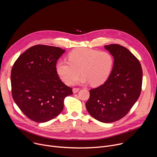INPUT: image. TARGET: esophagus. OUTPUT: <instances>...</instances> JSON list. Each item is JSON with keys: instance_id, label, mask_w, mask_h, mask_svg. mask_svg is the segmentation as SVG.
<instances>
[{"instance_id": "34e87169", "label": "esophagus", "mask_w": 157, "mask_h": 157, "mask_svg": "<svg viewBox=\"0 0 157 157\" xmlns=\"http://www.w3.org/2000/svg\"><path fill=\"white\" fill-rule=\"evenodd\" d=\"M79 91V88H78V87H74V88L73 89V93H78Z\"/></svg>"}]
</instances>
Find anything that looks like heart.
<instances>
[{"label":"heart","mask_w":157,"mask_h":157,"mask_svg":"<svg viewBox=\"0 0 157 157\" xmlns=\"http://www.w3.org/2000/svg\"><path fill=\"white\" fill-rule=\"evenodd\" d=\"M114 63V57L106 51L79 48L68 55V61L59 60L56 70L60 78L67 84H72L81 74L80 83L90 82L97 86L109 78Z\"/></svg>","instance_id":"obj_1"}]
</instances>
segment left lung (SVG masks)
<instances>
[{"mask_svg":"<svg viewBox=\"0 0 157 157\" xmlns=\"http://www.w3.org/2000/svg\"><path fill=\"white\" fill-rule=\"evenodd\" d=\"M114 58L113 70L101 86L89 91L87 110L96 120L116 122L125 116L139 99L142 85V69L139 59L117 44L104 46Z\"/></svg>","mask_w":157,"mask_h":157,"instance_id":"left-lung-1","label":"left lung"}]
</instances>
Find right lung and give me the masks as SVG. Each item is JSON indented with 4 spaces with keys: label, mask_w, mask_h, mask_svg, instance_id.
<instances>
[{
    "label": "right lung",
    "mask_w": 157,
    "mask_h": 157,
    "mask_svg": "<svg viewBox=\"0 0 157 157\" xmlns=\"http://www.w3.org/2000/svg\"><path fill=\"white\" fill-rule=\"evenodd\" d=\"M65 52L59 47L37 44L19 56L11 71L13 99L28 118L39 123L61 113L66 97L73 94L56 72V64Z\"/></svg>",
    "instance_id": "obj_1"
}]
</instances>
